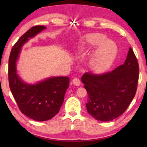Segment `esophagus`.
<instances>
[{
  "mask_svg": "<svg viewBox=\"0 0 147 147\" xmlns=\"http://www.w3.org/2000/svg\"><path fill=\"white\" fill-rule=\"evenodd\" d=\"M72 83H73L74 85L75 86H79L81 84V82H80V80L78 78H74L72 79Z\"/></svg>",
  "mask_w": 147,
  "mask_h": 147,
  "instance_id": "1",
  "label": "esophagus"
}]
</instances>
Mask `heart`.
Here are the masks:
<instances>
[{"label": "heart", "instance_id": "1", "mask_svg": "<svg viewBox=\"0 0 147 147\" xmlns=\"http://www.w3.org/2000/svg\"><path fill=\"white\" fill-rule=\"evenodd\" d=\"M105 35L99 33L89 34L85 37L86 46L95 47L101 45L90 61V66L95 72H102L109 68L115 57L116 48L110 41H106Z\"/></svg>", "mask_w": 147, "mask_h": 147}]
</instances>
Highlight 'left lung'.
<instances>
[{
	"instance_id": "8db88e82",
	"label": "left lung",
	"mask_w": 147,
	"mask_h": 147,
	"mask_svg": "<svg viewBox=\"0 0 147 147\" xmlns=\"http://www.w3.org/2000/svg\"><path fill=\"white\" fill-rule=\"evenodd\" d=\"M139 65L130 48L125 62L111 72H86L82 77L88 95L86 104L92 117L102 122L112 121L125 112L136 95Z\"/></svg>"
}]
</instances>
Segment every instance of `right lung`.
Masks as SVG:
<instances>
[{
	"label": "right lung",
	"instance_id": "right-lung-1",
	"mask_svg": "<svg viewBox=\"0 0 147 147\" xmlns=\"http://www.w3.org/2000/svg\"><path fill=\"white\" fill-rule=\"evenodd\" d=\"M45 28L36 25L28 30L12 47L9 57L8 79L11 93L22 113L36 121L49 120L58 113L70 82L68 77H57L28 84L17 75L16 62L22 46Z\"/></svg>",
	"mask_w": 147,
	"mask_h": 147
}]
</instances>
